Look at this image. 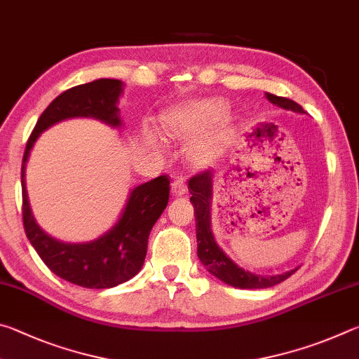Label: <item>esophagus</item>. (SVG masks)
Returning a JSON list of instances; mask_svg holds the SVG:
<instances>
[{"instance_id": "obj_1", "label": "esophagus", "mask_w": 359, "mask_h": 359, "mask_svg": "<svg viewBox=\"0 0 359 359\" xmlns=\"http://www.w3.org/2000/svg\"><path fill=\"white\" fill-rule=\"evenodd\" d=\"M187 193V182L185 177H175V180L172 182V194L174 196H182V194Z\"/></svg>"}]
</instances>
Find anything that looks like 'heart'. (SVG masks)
<instances>
[{
    "label": "heart",
    "mask_w": 359,
    "mask_h": 359,
    "mask_svg": "<svg viewBox=\"0 0 359 359\" xmlns=\"http://www.w3.org/2000/svg\"><path fill=\"white\" fill-rule=\"evenodd\" d=\"M228 112V102L222 98L188 101L169 114L168 133L177 137H193L220 121ZM229 126L222 125L212 135L199 139L190 149V158L196 165H210L223 155L229 141Z\"/></svg>",
    "instance_id": "heart-1"
}]
</instances>
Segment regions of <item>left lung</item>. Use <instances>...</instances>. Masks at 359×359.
Listing matches in <instances>:
<instances>
[{
    "label": "left lung",
    "mask_w": 359,
    "mask_h": 359,
    "mask_svg": "<svg viewBox=\"0 0 359 359\" xmlns=\"http://www.w3.org/2000/svg\"><path fill=\"white\" fill-rule=\"evenodd\" d=\"M266 100H269L272 104H276L287 111L304 114V109L294 102L293 100L283 98L266 93ZM188 190L191 193L190 203L194 208V218H196V241H198V258L201 259L203 266H205L212 276H215L218 280L231 285L236 288H269L274 285L283 282L296 271H288L285 274L263 277L253 272L242 269L233 259H229L223 253L220 247L217 245L210 229V199H212V172L204 171L193 175L188 182Z\"/></svg>",
    "instance_id": "8db88e82"
}]
</instances>
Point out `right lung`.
<instances>
[{
  "label": "right lung",
  "instance_id": "right-lung-1",
  "mask_svg": "<svg viewBox=\"0 0 359 359\" xmlns=\"http://www.w3.org/2000/svg\"><path fill=\"white\" fill-rule=\"evenodd\" d=\"M121 87L123 83L117 79H98L66 90L41 114L23 154L22 214L27 238L53 274L83 288L117 287L141 271L150 231L169 201V177L160 175L133 188L123 214L101 238L85 244H66L50 238L34 222L25 188V165L36 139L58 121L93 117L120 126L117 101Z\"/></svg>",
  "mask_w": 359,
  "mask_h": 359
}]
</instances>
